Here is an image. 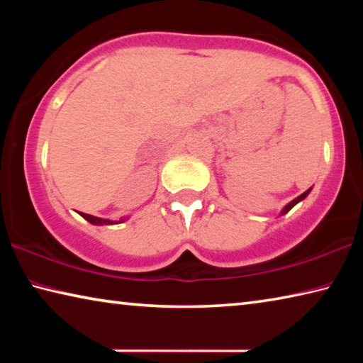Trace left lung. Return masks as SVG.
<instances>
[{
    "instance_id": "8db88e82",
    "label": "left lung",
    "mask_w": 363,
    "mask_h": 363,
    "mask_svg": "<svg viewBox=\"0 0 363 363\" xmlns=\"http://www.w3.org/2000/svg\"><path fill=\"white\" fill-rule=\"evenodd\" d=\"M309 192H311V189L309 190H306V192L304 194H301L299 196H296V199H294L293 201H290V203H288L285 208H284V210H281V214H285V213H288V211H290L291 210V208L294 206V205H296V203H299V201L301 200H304L306 199V196L307 195H309Z\"/></svg>"
}]
</instances>
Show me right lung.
Returning a JSON list of instances; mask_svg holds the SVG:
<instances>
[{
  "instance_id": "1",
  "label": "right lung",
  "mask_w": 363,
  "mask_h": 363,
  "mask_svg": "<svg viewBox=\"0 0 363 363\" xmlns=\"http://www.w3.org/2000/svg\"><path fill=\"white\" fill-rule=\"evenodd\" d=\"M82 214V216L86 219V220H89L91 224H94V225H102V224H115L113 220H110V219H101V218H96V216H91V214H86V213H79ZM120 223H123V219L120 220Z\"/></svg>"
}]
</instances>
